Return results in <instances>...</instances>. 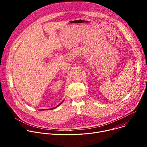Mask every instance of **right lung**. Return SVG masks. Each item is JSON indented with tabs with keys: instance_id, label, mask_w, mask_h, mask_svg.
Masks as SVG:
<instances>
[{
	"instance_id": "1",
	"label": "right lung",
	"mask_w": 147,
	"mask_h": 147,
	"mask_svg": "<svg viewBox=\"0 0 147 147\" xmlns=\"http://www.w3.org/2000/svg\"><path fill=\"white\" fill-rule=\"evenodd\" d=\"M63 102V101H62V102H60V103H59V105H57V107H55V108H51V109H55V108H57V107H59V105H60V104H61V103H62V102ZM42 111H43V110H42Z\"/></svg>"
}]
</instances>
